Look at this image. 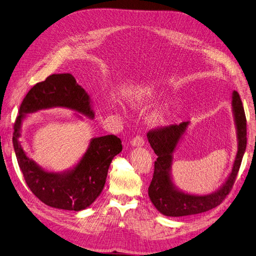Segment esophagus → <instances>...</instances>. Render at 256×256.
I'll return each mask as SVG.
<instances>
[{"label":"esophagus","mask_w":256,"mask_h":256,"mask_svg":"<svg viewBox=\"0 0 256 256\" xmlns=\"http://www.w3.org/2000/svg\"><path fill=\"white\" fill-rule=\"evenodd\" d=\"M130 143L134 147H141L144 145V139L141 136H136L130 141Z\"/></svg>","instance_id":"34e87169"}]
</instances>
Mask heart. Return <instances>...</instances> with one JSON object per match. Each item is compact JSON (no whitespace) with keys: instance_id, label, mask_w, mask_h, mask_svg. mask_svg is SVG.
<instances>
[{"instance_id":"1","label":"heart","mask_w":256,"mask_h":256,"mask_svg":"<svg viewBox=\"0 0 256 256\" xmlns=\"http://www.w3.org/2000/svg\"><path fill=\"white\" fill-rule=\"evenodd\" d=\"M154 100V94L152 91L150 89H138L135 92L132 93L130 96V104L135 106H141L146 104H148ZM160 119H163L162 115L158 117Z\"/></svg>"}]
</instances>
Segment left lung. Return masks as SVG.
Returning <instances> with one entry per match:
<instances>
[{
	"label": "left lung",
	"instance_id": "left-lung-1",
	"mask_svg": "<svg viewBox=\"0 0 256 256\" xmlns=\"http://www.w3.org/2000/svg\"><path fill=\"white\" fill-rule=\"evenodd\" d=\"M232 109L236 128L238 152L232 172L217 191L206 195L184 192L174 184L171 168L173 152L182 139L190 122H182L150 130L147 139L158 158L154 162V178L148 188V196L156 208L168 217H182L208 212L218 206L230 192L236 182L247 146V124L243 104L236 91L232 92Z\"/></svg>",
	"mask_w": 256,
	"mask_h": 256
}]
</instances>
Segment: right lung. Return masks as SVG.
<instances>
[{
    "label": "right lung",
    "instance_id": "1",
    "mask_svg": "<svg viewBox=\"0 0 256 256\" xmlns=\"http://www.w3.org/2000/svg\"><path fill=\"white\" fill-rule=\"evenodd\" d=\"M91 104L89 94L72 74H58L37 83L20 104L14 124L13 147L26 184L48 206L78 212L91 206L102 193L110 164L122 150V144L114 135L92 138L76 165L63 172H50L40 167L24 150L20 141L22 121L26 114L50 108H65L93 119Z\"/></svg>",
    "mask_w": 256,
    "mask_h": 256
}]
</instances>
